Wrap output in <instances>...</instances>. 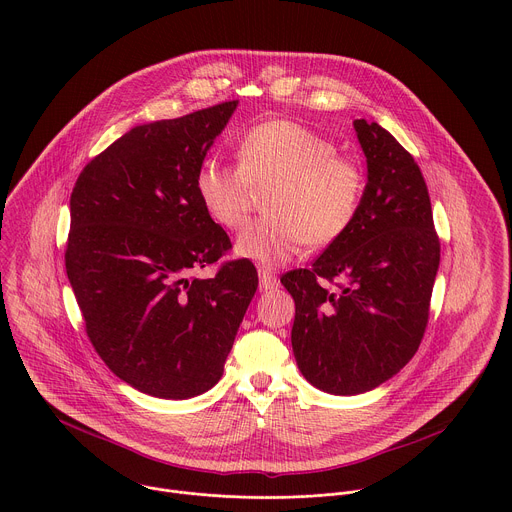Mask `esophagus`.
Here are the masks:
<instances>
[{
	"instance_id": "obj_1",
	"label": "esophagus",
	"mask_w": 512,
	"mask_h": 512,
	"mask_svg": "<svg viewBox=\"0 0 512 512\" xmlns=\"http://www.w3.org/2000/svg\"><path fill=\"white\" fill-rule=\"evenodd\" d=\"M257 271H259V289L261 291H269V289H275L279 285V279L271 269L259 267Z\"/></svg>"
}]
</instances>
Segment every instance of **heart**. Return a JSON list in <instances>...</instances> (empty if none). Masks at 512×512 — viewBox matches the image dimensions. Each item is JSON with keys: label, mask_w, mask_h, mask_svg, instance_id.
Masks as SVG:
<instances>
[{"label": "heart", "mask_w": 512, "mask_h": 512, "mask_svg": "<svg viewBox=\"0 0 512 512\" xmlns=\"http://www.w3.org/2000/svg\"><path fill=\"white\" fill-rule=\"evenodd\" d=\"M231 166L216 156L200 162L194 188L206 214L225 229L247 221L253 190L273 186L263 218L237 237L235 253L261 265L289 261L308 243L328 247L356 221L364 172L336 145L314 129L289 119H271L249 127L237 143Z\"/></svg>", "instance_id": "obj_1"}]
</instances>
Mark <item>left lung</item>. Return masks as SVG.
I'll use <instances>...</instances> for the list:
<instances>
[{
  "mask_svg": "<svg viewBox=\"0 0 512 512\" xmlns=\"http://www.w3.org/2000/svg\"><path fill=\"white\" fill-rule=\"evenodd\" d=\"M352 125L367 158L356 221L312 269L281 277L296 302L298 367L330 395L367 393L413 358L440 267L429 192L413 156L379 123ZM334 276L347 285L332 292L319 279Z\"/></svg>",
  "mask_w": 512,
  "mask_h": 512,
  "instance_id": "left-lung-1",
  "label": "left lung"
}]
</instances>
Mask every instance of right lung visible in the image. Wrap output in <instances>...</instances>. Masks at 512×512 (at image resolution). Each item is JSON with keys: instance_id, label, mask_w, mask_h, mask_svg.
I'll use <instances>...</instances> for the list:
<instances>
[{"instance_id": "right-lung-1", "label": "right lung", "mask_w": 512, "mask_h": 512, "mask_svg": "<svg viewBox=\"0 0 512 512\" xmlns=\"http://www.w3.org/2000/svg\"><path fill=\"white\" fill-rule=\"evenodd\" d=\"M239 101L129 129L70 194L66 275L87 336L111 373L160 399H190L223 377L255 296L249 261L192 271L231 249L194 176Z\"/></svg>"}]
</instances>
